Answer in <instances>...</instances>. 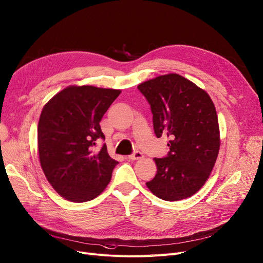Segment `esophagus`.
Instances as JSON below:
<instances>
[{"mask_svg":"<svg viewBox=\"0 0 263 263\" xmlns=\"http://www.w3.org/2000/svg\"><path fill=\"white\" fill-rule=\"evenodd\" d=\"M142 158H143V154L141 152H134L132 155H130L128 157V159H130V160H139Z\"/></svg>","mask_w":263,"mask_h":263,"instance_id":"obj_1","label":"esophagus"}]
</instances>
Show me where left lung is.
<instances>
[{
    "instance_id": "left-lung-1",
    "label": "left lung",
    "mask_w": 263,
    "mask_h": 263,
    "mask_svg": "<svg viewBox=\"0 0 263 263\" xmlns=\"http://www.w3.org/2000/svg\"><path fill=\"white\" fill-rule=\"evenodd\" d=\"M151 105L157 138H170V152L155 158L157 174L146 185L156 197L178 201L198 192L218 156V117L210 96L178 74H166L138 86Z\"/></svg>"
}]
</instances>
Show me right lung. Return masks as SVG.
Here are the masks:
<instances>
[{"label": "right lung", "instance_id": "1", "mask_svg": "<svg viewBox=\"0 0 263 263\" xmlns=\"http://www.w3.org/2000/svg\"><path fill=\"white\" fill-rule=\"evenodd\" d=\"M121 91L93 86H70L45 104L37 128L43 172L64 199L87 202L97 198L118 163L98 139L105 140L100 121Z\"/></svg>", "mask_w": 263, "mask_h": 263}]
</instances>
